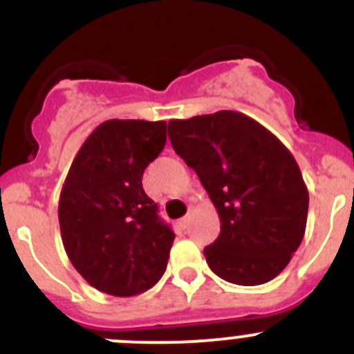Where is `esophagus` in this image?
<instances>
[{"instance_id":"esophagus-1","label":"esophagus","mask_w":354,"mask_h":354,"mask_svg":"<svg viewBox=\"0 0 354 354\" xmlns=\"http://www.w3.org/2000/svg\"><path fill=\"white\" fill-rule=\"evenodd\" d=\"M188 220H190V214H185V216L181 218L180 222H178V223H180V227H181V229H187V225H188Z\"/></svg>"}]
</instances>
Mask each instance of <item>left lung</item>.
I'll list each match as a JSON object with an SVG mask.
<instances>
[{
	"instance_id": "1",
	"label": "left lung",
	"mask_w": 354,
	"mask_h": 354,
	"mask_svg": "<svg viewBox=\"0 0 354 354\" xmlns=\"http://www.w3.org/2000/svg\"><path fill=\"white\" fill-rule=\"evenodd\" d=\"M167 132L220 216V236L204 248L209 269L234 285L274 279L302 243L309 207L288 148L252 117L230 110L169 120Z\"/></svg>"
}]
</instances>
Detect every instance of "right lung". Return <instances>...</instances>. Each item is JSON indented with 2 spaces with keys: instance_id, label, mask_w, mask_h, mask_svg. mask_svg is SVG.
<instances>
[{
  "instance_id": "right-lung-1",
  "label": "right lung",
  "mask_w": 354,
  "mask_h": 354,
  "mask_svg": "<svg viewBox=\"0 0 354 354\" xmlns=\"http://www.w3.org/2000/svg\"><path fill=\"white\" fill-rule=\"evenodd\" d=\"M164 120L102 122L85 140L59 199L68 259L99 292L132 297L166 272L174 232L141 178L166 147Z\"/></svg>"
}]
</instances>
